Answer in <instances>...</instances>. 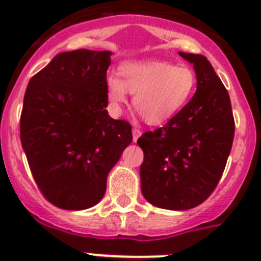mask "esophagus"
Segmentation results:
<instances>
[{"label": "esophagus", "instance_id": "esophagus-1", "mask_svg": "<svg viewBox=\"0 0 261 261\" xmlns=\"http://www.w3.org/2000/svg\"><path fill=\"white\" fill-rule=\"evenodd\" d=\"M142 135V131L139 128H133V141L137 142L138 138Z\"/></svg>", "mask_w": 261, "mask_h": 261}]
</instances>
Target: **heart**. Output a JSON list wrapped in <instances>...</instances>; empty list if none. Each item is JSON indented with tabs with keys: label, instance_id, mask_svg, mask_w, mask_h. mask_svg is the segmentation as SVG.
I'll return each mask as SVG.
<instances>
[{
	"label": "heart",
	"instance_id": "1",
	"mask_svg": "<svg viewBox=\"0 0 261 261\" xmlns=\"http://www.w3.org/2000/svg\"><path fill=\"white\" fill-rule=\"evenodd\" d=\"M120 76L109 74L106 95L114 114H120L128 93H134L133 103L150 124L163 123L183 109L196 87L194 70L161 61L123 63Z\"/></svg>",
	"mask_w": 261,
	"mask_h": 261
}]
</instances>
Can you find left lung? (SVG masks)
<instances>
[{
    "mask_svg": "<svg viewBox=\"0 0 261 261\" xmlns=\"http://www.w3.org/2000/svg\"><path fill=\"white\" fill-rule=\"evenodd\" d=\"M194 65L196 93L164 127L144 133L141 188L155 207L185 211L218 186L231 152L235 122L228 91L204 56L179 51Z\"/></svg>",
    "mask_w": 261,
    "mask_h": 261,
    "instance_id": "8db88e82",
    "label": "left lung"
}]
</instances>
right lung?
Instances as JSON below:
<instances>
[{"label":"right lung","mask_w":261,"mask_h":261,"mask_svg":"<svg viewBox=\"0 0 261 261\" xmlns=\"http://www.w3.org/2000/svg\"><path fill=\"white\" fill-rule=\"evenodd\" d=\"M111 54L61 53L28 83L21 143L37 186L60 208L80 211L100 201L107 175L133 141L130 123L106 110Z\"/></svg>","instance_id":"add662e5"}]
</instances>
